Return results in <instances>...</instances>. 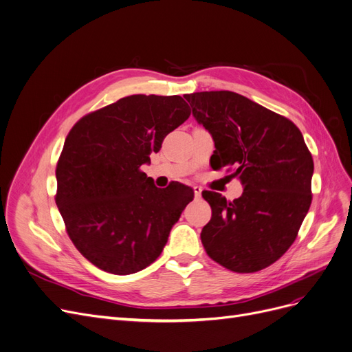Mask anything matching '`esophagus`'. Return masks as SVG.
Returning a JSON list of instances; mask_svg holds the SVG:
<instances>
[{
	"label": "esophagus",
	"instance_id": "34e87169",
	"mask_svg": "<svg viewBox=\"0 0 352 352\" xmlns=\"http://www.w3.org/2000/svg\"><path fill=\"white\" fill-rule=\"evenodd\" d=\"M202 190H204V189L200 188V186H195V188H193V192H195V197H196V199H200V196H202Z\"/></svg>",
	"mask_w": 352,
	"mask_h": 352
}]
</instances>
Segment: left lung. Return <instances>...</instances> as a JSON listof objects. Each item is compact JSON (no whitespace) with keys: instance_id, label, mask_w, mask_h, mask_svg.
Segmentation results:
<instances>
[{"instance_id":"8db88e82","label":"left lung","mask_w":352,"mask_h":352,"mask_svg":"<svg viewBox=\"0 0 352 352\" xmlns=\"http://www.w3.org/2000/svg\"><path fill=\"white\" fill-rule=\"evenodd\" d=\"M192 114L214 142L213 166H235L243 193L233 202L205 190L212 219L206 254L238 274L263 270L294 243L311 206L314 160L302 133L288 120L233 91L185 94Z\"/></svg>"}]
</instances>
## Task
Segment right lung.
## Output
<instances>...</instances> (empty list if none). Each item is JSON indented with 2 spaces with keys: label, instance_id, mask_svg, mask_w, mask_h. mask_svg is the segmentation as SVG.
Listing matches in <instances>:
<instances>
[{
  "label": "right lung",
  "instance_id": "add662e5",
  "mask_svg": "<svg viewBox=\"0 0 352 352\" xmlns=\"http://www.w3.org/2000/svg\"><path fill=\"white\" fill-rule=\"evenodd\" d=\"M180 96L133 94L80 119L57 163L56 204L78 252L114 275L153 263L193 189L155 186L140 167L163 139L185 123Z\"/></svg>",
  "mask_w": 352,
  "mask_h": 352
}]
</instances>
